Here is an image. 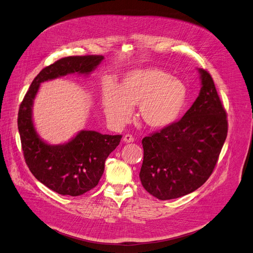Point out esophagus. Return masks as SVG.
Returning <instances> with one entry per match:
<instances>
[{
	"label": "esophagus",
	"instance_id": "34e87169",
	"mask_svg": "<svg viewBox=\"0 0 253 253\" xmlns=\"http://www.w3.org/2000/svg\"><path fill=\"white\" fill-rule=\"evenodd\" d=\"M123 141L126 142V143L133 142L134 141V137L132 135H130V134H126V135L123 137Z\"/></svg>",
	"mask_w": 253,
	"mask_h": 253
}]
</instances>
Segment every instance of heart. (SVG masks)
I'll return each mask as SVG.
<instances>
[{"label":"heart","mask_w":253,"mask_h":253,"mask_svg":"<svg viewBox=\"0 0 253 253\" xmlns=\"http://www.w3.org/2000/svg\"><path fill=\"white\" fill-rule=\"evenodd\" d=\"M186 99L184 82L154 67L128 72L117 86L107 84L102 93L104 113L117 128L131 119L133 107L137 105L140 119L147 127L166 128L178 119Z\"/></svg>","instance_id":"heart-1"}]
</instances>
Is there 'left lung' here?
<instances>
[{
	"mask_svg": "<svg viewBox=\"0 0 253 253\" xmlns=\"http://www.w3.org/2000/svg\"><path fill=\"white\" fill-rule=\"evenodd\" d=\"M199 95L182 119L142 139L139 178L153 196L189 194L211 175L228 133L227 114L211 74L198 69Z\"/></svg>",
	"mask_w": 253,
	"mask_h": 253,
	"instance_id": "left-lung-1",
	"label": "left lung"
}]
</instances>
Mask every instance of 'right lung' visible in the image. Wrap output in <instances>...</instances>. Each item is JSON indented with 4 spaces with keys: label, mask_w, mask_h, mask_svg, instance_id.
<instances>
[{
    "label": "right lung",
    "mask_w": 253,
    "mask_h": 253,
    "mask_svg": "<svg viewBox=\"0 0 253 253\" xmlns=\"http://www.w3.org/2000/svg\"><path fill=\"white\" fill-rule=\"evenodd\" d=\"M103 56H71L43 68L33 79L18 112V130L23 156L30 172L41 183L61 195L78 196L98 184L105 162L119 145L122 135H108L81 130L64 144H48L40 136L32 121L33 100L41 83L67 74L88 75Z\"/></svg>",
    "instance_id": "right-lung-1"
}]
</instances>
